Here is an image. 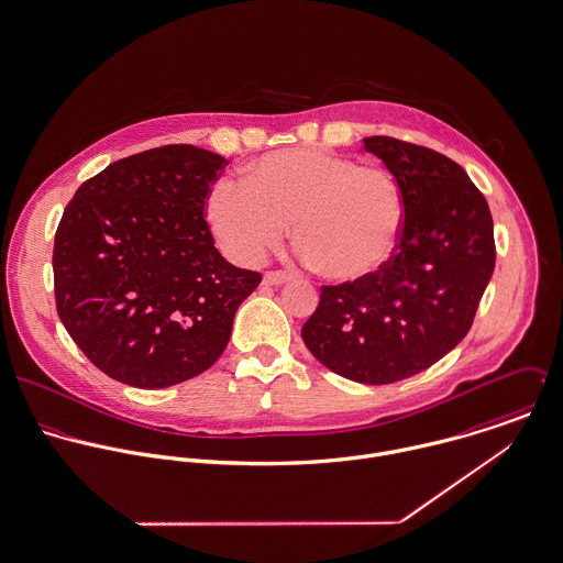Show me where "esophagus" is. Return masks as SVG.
Wrapping results in <instances>:
<instances>
[{
  "mask_svg": "<svg viewBox=\"0 0 563 563\" xmlns=\"http://www.w3.org/2000/svg\"><path fill=\"white\" fill-rule=\"evenodd\" d=\"M291 276L287 274V272H265V276H263V280H265V285H283V283H287Z\"/></svg>",
  "mask_w": 563,
  "mask_h": 563,
  "instance_id": "esophagus-1",
  "label": "esophagus"
}]
</instances>
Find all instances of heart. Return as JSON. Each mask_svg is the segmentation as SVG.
<instances>
[{
	"label": "heart",
	"instance_id": "b5f03b06",
	"mask_svg": "<svg viewBox=\"0 0 563 563\" xmlns=\"http://www.w3.org/2000/svg\"><path fill=\"white\" fill-rule=\"evenodd\" d=\"M205 216L228 254L261 261L276 247L287 224L313 269L335 283L378 272L396 250L405 222L398 180L378 165L318 147L272 152L241 176L218 183Z\"/></svg>",
	"mask_w": 563,
	"mask_h": 563
}]
</instances>
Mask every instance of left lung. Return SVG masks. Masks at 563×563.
<instances>
[{
	"label": "left lung",
	"instance_id": "8db88e82",
	"mask_svg": "<svg viewBox=\"0 0 563 563\" xmlns=\"http://www.w3.org/2000/svg\"><path fill=\"white\" fill-rule=\"evenodd\" d=\"M363 143L400 185V239L372 276L322 287L302 339L339 376L387 385L431 367L467 335L496 265L494 222L449 156L391 136Z\"/></svg>",
	"mask_w": 563,
	"mask_h": 563
}]
</instances>
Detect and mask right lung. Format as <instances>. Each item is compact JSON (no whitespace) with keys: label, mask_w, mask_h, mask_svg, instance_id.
I'll use <instances>...</instances> for the list:
<instances>
[{"label":"right lung","mask_w":563,"mask_h":563,"mask_svg":"<svg viewBox=\"0 0 563 563\" xmlns=\"http://www.w3.org/2000/svg\"><path fill=\"white\" fill-rule=\"evenodd\" d=\"M224 167L216 152L163 145L114 161L67 205L54 239L58 318L114 380L161 389L202 374L258 287L205 220Z\"/></svg>","instance_id":"obj_1"}]
</instances>
